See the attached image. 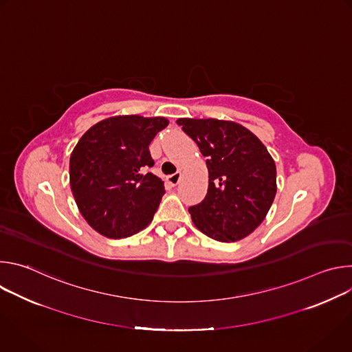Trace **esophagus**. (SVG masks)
Masks as SVG:
<instances>
[{
  "label": "esophagus",
  "mask_w": 352,
  "mask_h": 352,
  "mask_svg": "<svg viewBox=\"0 0 352 352\" xmlns=\"http://www.w3.org/2000/svg\"><path fill=\"white\" fill-rule=\"evenodd\" d=\"M179 179H181V173H179V171H177L175 174H173V175H168V177H167L168 184H171L173 186H175V185L179 182Z\"/></svg>",
  "instance_id": "esophagus-1"
}]
</instances>
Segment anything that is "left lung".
Instances as JSON below:
<instances>
[{
	"mask_svg": "<svg viewBox=\"0 0 352 352\" xmlns=\"http://www.w3.org/2000/svg\"><path fill=\"white\" fill-rule=\"evenodd\" d=\"M206 159V197L189 208L195 227L220 242L254 232L265 220L277 192L276 163L266 146L234 121L179 118Z\"/></svg>",
	"mask_w": 352,
	"mask_h": 352,
	"instance_id": "1",
	"label": "left lung"
}]
</instances>
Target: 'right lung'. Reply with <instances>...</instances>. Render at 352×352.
Segmentation results:
<instances>
[{
	"label": "right lung",
	"instance_id": "right-lung-1",
	"mask_svg": "<svg viewBox=\"0 0 352 352\" xmlns=\"http://www.w3.org/2000/svg\"><path fill=\"white\" fill-rule=\"evenodd\" d=\"M168 125L164 117L116 116L89 128L69 159V184L87 224L107 238L146 228L160 205L164 182L155 174L148 144Z\"/></svg>",
	"mask_w": 352,
	"mask_h": 352
}]
</instances>
